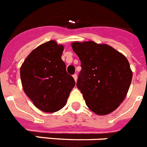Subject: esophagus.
<instances>
[{
  "instance_id": "1",
  "label": "esophagus",
  "mask_w": 147,
  "mask_h": 147,
  "mask_svg": "<svg viewBox=\"0 0 147 147\" xmlns=\"http://www.w3.org/2000/svg\"><path fill=\"white\" fill-rule=\"evenodd\" d=\"M73 78H74V80H75V82H76V81H77V79H78L77 74H74V75H73Z\"/></svg>"
}]
</instances>
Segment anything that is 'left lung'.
<instances>
[{
    "mask_svg": "<svg viewBox=\"0 0 147 147\" xmlns=\"http://www.w3.org/2000/svg\"><path fill=\"white\" fill-rule=\"evenodd\" d=\"M72 47L81 62L76 85L86 106L99 115L115 110L132 81L127 58L110 46L94 41L74 42Z\"/></svg>",
    "mask_w": 147,
    "mask_h": 147,
    "instance_id": "left-lung-1",
    "label": "left lung"
}]
</instances>
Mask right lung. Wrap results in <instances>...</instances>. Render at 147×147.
<instances>
[{
  "label": "right lung",
  "instance_id": "obj_1",
  "mask_svg": "<svg viewBox=\"0 0 147 147\" xmlns=\"http://www.w3.org/2000/svg\"><path fill=\"white\" fill-rule=\"evenodd\" d=\"M63 47L50 40L38 47L20 67V79L26 95L35 107L45 112L62 109L75 86L61 59Z\"/></svg>",
  "mask_w": 147,
  "mask_h": 147
}]
</instances>
